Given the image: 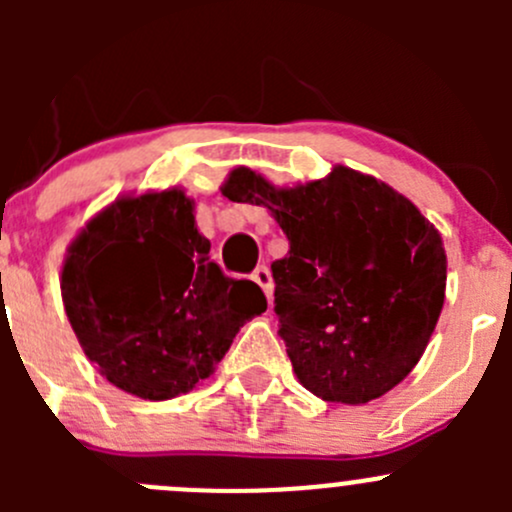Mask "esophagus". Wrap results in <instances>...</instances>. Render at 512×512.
Masks as SVG:
<instances>
[{"label": "esophagus", "instance_id": "34e87169", "mask_svg": "<svg viewBox=\"0 0 512 512\" xmlns=\"http://www.w3.org/2000/svg\"><path fill=\"white\" fill-rule=\"evenodd\" d=\"M252 280H255L257 285L262 287V292L267 294V302H272V275H270V270H267L265 265L255 267V272H252Z\"/></svg>", "mask_w": 512, "mask_h": 512}]
</instances>
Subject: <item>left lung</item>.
<instances>
[{"label": "left lung", "mask_w": 512, "mask_h": 512, "mask_svg": "<svg viewBox=\"0 0 512 512\" xmlns=\"http://www.w3.org/2000/svg\"><path fill=\"white\" fill-rule=\"evenodd\" d=\"M223 195L270 208L287 235L272 262L277 334L304 389L356 406L404 381L446 297L441 235L416 205L344 165L287 190L237 168Z\"/></svg>", "instance_id": "1"}]
</instances>
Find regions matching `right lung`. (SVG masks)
Returning a JSON list of instances; mask_svg holds the SVG:
<instances>
[{
  "instance_id": "1",
  "label": "right lung",
  "mask_w": 512,
  "mask_h": 512,
  "mask_svg": "<svg viewBox=\"0 0 512 512\" xmlns=\"http://www.w3.org/2000/svg\"><path fill=\"white\" fill-rule=\"evenodd\" d=\"M183 190L121 198L69 247L66 317L86 356L118 389L151 401L213 374L242 324L267 309L262 289L208 257Z\"/></svg>"
}]
</instances>
